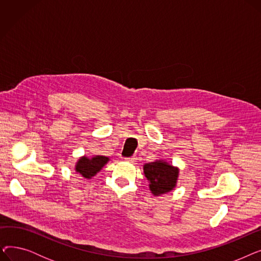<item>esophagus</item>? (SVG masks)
I'll use <instances>...</instances> for the list:
<instances>
[{"instance_id": "34e87169", "label": "esophagus", "mask_w": 261, "mask_h": 261, "mask_svg": "<svg viewBox=\"0 0 261 261\" xmlns=\"http://www.w3.org/2000/svg\"><path fill=\"white\" fill-rule=\"evenodd\" d=\"M136 160H138V159H136V156H131V158H126L125 159V161L130 162V163H134Z\"/></svg>"}]
</instances>
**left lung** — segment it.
<instances>
[{"label": "left lung", "instance_id": "obj_1", "mask_svg": "<svg viewBox=\"0 0 261 261\" xmlns=\"http://www.w3.org/2000/svg\"><path fill=\"white\" fill-rule=\"evenodd\" d=\"M144 173L149 181V188L153 196H161L171 191L179 176V168L160 160L144 165Z\"/></svg>", "mask_w": 261, "mask_h": 261}]
</instances>
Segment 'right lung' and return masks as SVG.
<instances>
[{
	"mask_svg": "<svg viewBox=\"0 0 261 261\" xmlns=\"http://www.w3.org/2000/svg\"><path fill=\"white\" fill-rule=\"evenodd\" d=\"M109 161V158L103 155H95L92 158H88L86 155L81 156L76 163L75 170L86 179H91L102 169Z\"/></svg>",
	"mask_w": 261,
	"mask_h": 261,
	"instance_id": "obj_1",
	"label": "right lung"
}]
</instances>
